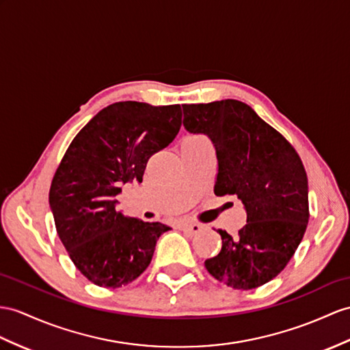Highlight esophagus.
<instances>
[{
  "label": "esophagus",
  "mask_w": 350,
  "mask_h": 350,
  "mask_svg": "<svg viewBox=\"0 0 350 350\" xmlns=\"http://www.w3.org/2000/svg\"><path fill=\"white\" fill-rule=\"evenodd\" d=\"M180 228L183 230V232H187L190 234H198L203 227L200 224H196V223H183V224H180Z\"/></svg>",
  "instance_id": "obj_1"
}]
</instances>
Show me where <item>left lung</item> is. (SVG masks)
Returning a JSON list of instances; mask_svg holds the SVG:
<instances>
[{
    "mask_svg": "<svg viewBox=\"0 0 350 350\" xmlns=\"http://www.w3.org/2000/svg\"><path fill=\"white\" fill-rule=\"evenodd\" d=\"M187 132L212 141L218 160L217 196H236L246 224L234 237L218 230L223 246L204 267L234 289L276 278L293 258L309 223L308 175L282 135L236 99L183 105Z\"/></svg>",
    "mask_w": 350,
    "mask_h": 350,
    "instance_id": "8db88e82",
    "label": "left lung"
}]
</instances>
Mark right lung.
Returning <instances> with one entry per match:
<instances>
[{"instance_id":"1","label":"right lung","mask_w":350,"mask_h":350,"mask_svg":"<svg viewBox=\"0 0 350 350\" xmlns=\"http://www.w3.org/2000/svg\"><path fill=\"white\" fill-rule=\"evenodd\" d=\"M181 116L180 105L111 104L77 133L56 170L49 203L59 239L81 275L98 286L135 280L170 230L116 208L122 187L141 184L148 159L175 139Z\"/></svg>"}]
</instances>
